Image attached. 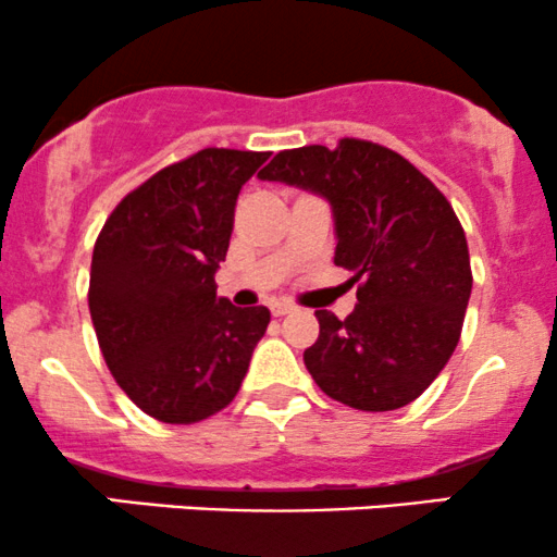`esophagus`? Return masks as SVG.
Listing matches in <instances>:
<instances>
[{"instance_id": "esophagus-1", "label": "esophagus", "mask_w": 557, "mask_h": 557, "mask_svg": "<svg viewBox=\"0 0 557 557\" xmlns=\"http://www.w3.org/2000/svg\"><path fill=\"white\" fill-rule=\"evenodd\" d=\"M293 309H296V307H293V304H288V301H277V304H272V314H274V317H285V314H290Z\"/></svg>"}]
</instances>
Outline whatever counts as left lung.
<instances>
[{"mask_svg":"<svg viewBox=\"0 0 557 557\" xmlns=\"http://www.w3.org/2000/svg\"><path fill=\"white\" fill-rule=\"evenodd\" d=\"M261 180L320 193L335 213V267L354 274L346 320L317 309L304 364L330 399L388 412L418 399L449 362L473 272L466 230L444 193L407 158L370 139L280 150Z\"/></svg>","mask_w":557,"mask_h":557,"instance_id":"obj_1","label":"left lung"}]
</instances>
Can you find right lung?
Returning a JSON list of instances; mask_svg holds the SVG:
<instances>
[{"label":"right lung","instance_id":"add662e5","mask_svg":"<svg viewBox=\"0 0 557 557\" xmlns=\"http://www.w3.org/2000/svg\"><path fill=\"white\" fill-rule=\"evenodd\" d=\"M269 152L206 148L124 195L97 235L89 314L108 370L150 418L189 425L240 391L269 309L216 296L240 187Z\"/></svg>","mask_w":557,"mask_h":557}]
</instances>
